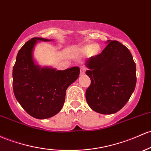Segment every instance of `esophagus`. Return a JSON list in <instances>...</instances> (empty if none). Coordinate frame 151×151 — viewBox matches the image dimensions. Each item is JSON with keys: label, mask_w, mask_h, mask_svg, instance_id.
<instances>
[{"label": "esophagus", "mask_w": 151, "mask_h": 151, "mask_svg": "<svg viewBox=\"0 0 151 151\" xmlns=\"http://www.w3.org/2000/svg\"><path fill=\"white\" fill-rule=\"evenodd\" d=\"M86 67H82L80 68V74L81 75H82V74H84V73H85V72H86Z\"/></svg>", "instance_id": "esophagus-1"}]
</instances>
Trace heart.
Instances as JSON below:
<instances>
[{
  "label": "heart",
  "mask_w": 151,
  "mask_h": 151,
  "mask_svg": "<svg viewBox=\"0 0 151 151\" xmlns=\"http://www.w3.org/2000/svg\"><path fill=\"white\" fill-rule=\"evenodd\" d=\"M99 51V48L96 46L93 45H88L84 46V48H82V51L84 53H89L92 52L93 54H97Z\"/></svg>",
  "instance_id": "obj_1"
}]
</instances>
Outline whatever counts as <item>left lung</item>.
<instances>
[{"label":"left lung","instance_id":"1","mask_svg":"<svg viewBox=\"0 0 151 151\" xmlns=\"http://www.w3.org/2000/svg\"><path fill=\"white\" fill-rule=\"evenodd\" d=\"M108 43L102 53L86 62L91 84L86 100L95 112L110 115L125 105L136 84V66L130 51L117 41Z\"/></svg>","mask_w":151,"mask_h":151}]
</instances>
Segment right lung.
<instances>
[{"instance_id": "add662e5", "label": "right lung", "mask_w": 151, "mask_h": 151, "mask_svg": "<svg viewBox=\"0 0 151 151\" xmlns=\"http://www.w3.org/2000/svg\"><path fill=\"white\" fill-rule=\"evenodd\" d=\"M38 40L51 41L33 38L21 47L13 69V89L16 100L29 115L46 119L62 110L66 90L79 77V68L57 71L36 65L32 51Z\"/></svg>"}]
</instances>
